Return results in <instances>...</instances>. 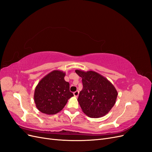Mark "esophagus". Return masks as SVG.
<instances>
[{
    "label": "esophagus",
    "instance_id": "obj_1",
    "mask_svg": "<svg viewBox=\"0 0 152 152\" xmlns=\"http://www.w3.org/2000/svg\"><path fill=\"white\" fill-rule=\"evenodd\" d=\"M79 94V91H76L74 92V93H73V95H74V96H75V97H78Z\"/></svg>",
    "mask_w": 152,
    "mask_h": 152
}]
</instances>
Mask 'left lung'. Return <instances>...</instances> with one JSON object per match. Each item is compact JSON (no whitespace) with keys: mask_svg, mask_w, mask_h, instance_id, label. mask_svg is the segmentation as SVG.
<instances>
[{"mask_svg":"<svg viewBox=\"0 0 152 152\" xmlns=\"http://www.w3.org/2000/svg\"><path fill=\"white\" fill-rule=\"evenodd\" d=\"M75 72L83 84L77 99L82 111L91 118L104 116L116 102L118 93L115 87L96 72L76 70Z\"/></svg>","mask_w":152,"mask_h":152,"instance_id":"1","label":"left lung"}]
</instances>
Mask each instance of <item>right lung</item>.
<instances>
[{"instance_id": "add662e5", "label": "right lung", "mask_w": 152, "mask_h": 152, "mask_svg": "<svg viewBox=\"0 0 152 152\" xmlns=\"http://www.w3.org/2000/svg\"><path fill=\"white\" fill-rule=\"evenodd\" d=\"M65 75L63 71L53 70L37 85L34 98L40 112L47 115L59 112L73 96L70 91V84L64 79Z\"/></svg>"}]
</instances>
